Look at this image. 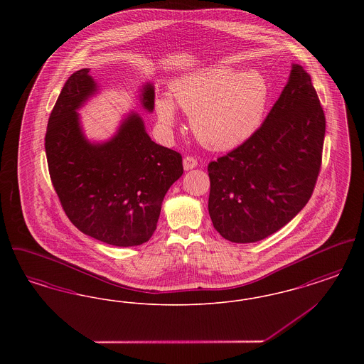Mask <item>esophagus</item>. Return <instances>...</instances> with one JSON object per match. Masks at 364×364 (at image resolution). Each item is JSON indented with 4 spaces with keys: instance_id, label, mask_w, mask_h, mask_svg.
Returning a JSON list of instances; mask_svg holds the SVG:
<instances>
[{
    "instance_id": "esophagus-1",
    "label": "esophagus",
    "mask_w": 364,
    "mask_h": 364,
    "mask_svg": "<svg viewBox=\"0 0 364 364\" xmlns=\"http://www.w3.org/2000/svg\"><path fill=\"white\" fill-rule=\"evenodd\" d=\"M196 165H198V161L193 156H187L183 159V166H184L186 171H190V169L196 168Z\"/></svg>"
}]
</instances>
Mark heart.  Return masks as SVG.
Here are the masks:
<instances>
[{
	"label": "heart",
	"mask_w": 364,
	"mask_h": 364,
	"mask_svg": "<svg viewBox=\"0 0 364 364\" xmlns=\"http://www.w3.org/2000/svg\"><path fill=\"white\" fill-rule=\"evenodd\" d=\"M174 102L190 113L191 128L206 147L228 150L242 144L260 125L269 88L257 70L240 73L229 67L193 72L174 82ZM159 120L172 125L174 105L168 98L156 102Z\"/></svg>",
	"instance_id": "b5f03b06"
}]
</instances>
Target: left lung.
<instances>
[{"instance_id": "1", "label": "left lung", "mask_w": 364, "mask_h": 364, "mask_svg": "<svg viewBox=\"0 0 364 364\" xmlns=\"http://www.w3.org/2000/svg\"><path fill=\"white\" fill-rule=\"evenodd\" d=\"M326 119L311 76L294 64L259 128L208 164V214L229 242L276 233L307 205L322 165Z\"/></svg>"}]
</instances>
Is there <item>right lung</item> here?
Returning a JSON list of instances; mask_svg holds the SVG:
<instances>
[{"label":"right lung","instance_id":"obj_1","mask_svg":"<svg viewBox=\"0 0 364 364\" xmlns=\"http://www.w3.org/2000/svg\"><path fill=\"white\" fill-rule=\"evenodd\" d=\"M90 70L72 73L53 107L45 150L54 191L80 232L116 247L149 242L165 193L183 174L181 154L154 143L138 114H131L105 144L88 143L76 109L97 90ZM141 104L154 107L147 85Z\"/></svg>","mask_w":364,"mask_h":364}]
</instances>
